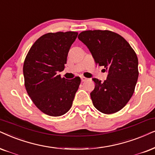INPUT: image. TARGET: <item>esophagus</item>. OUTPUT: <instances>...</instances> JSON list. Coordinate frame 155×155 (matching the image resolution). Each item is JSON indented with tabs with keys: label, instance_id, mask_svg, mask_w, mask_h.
Segmentation results:
<instances>
[{
	"label": "esophagus",
	"instance_id": "1",
	"mask_svg": "<svg viewBox=\"0 0 155 155\" xmlns=\"http://www.w3.org/2000/svg\"><path fill=\"white\" fill-rule=\"evenodd\" d=\"M81 80L82 82H84V81H87V78H86V77H84V76H81Z\"/></svg>",
	"mask_w": 155,
	"mask_h": 155
}]
</instances>
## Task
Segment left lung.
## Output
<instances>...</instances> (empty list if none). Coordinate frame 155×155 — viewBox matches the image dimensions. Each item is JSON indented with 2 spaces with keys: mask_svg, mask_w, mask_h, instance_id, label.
<instances>
[{
  "mask_svg": "<svg viewBox=\"0 0 155 155\" xmlns=\"http://www.w3.org/2000/svg\"><path fill=\"white\" fill-rule=\"evenodd\" d=\"M78 38L91 53L96 64L108 70L106 81L93 79L90 94L95 108L106 114L120 111L134 91L139 76L138 58L125 39L108 30L84 31Z\"/></svg>",
  "mask_w": 155,
  "mask_h": 155,
  "instance_id": "left-lung-1",
  "label": "left lung"
}]
</instances>
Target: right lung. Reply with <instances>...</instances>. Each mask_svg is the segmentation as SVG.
I'll return each instance as SVG.
<instances>
[{
  "label": "right lung",
  "instance_id": "right-lung-1",
  "mask_svg": "<svg viewBox=\"0 0 155 155\" xmlns=\"http://www.w3.org/2000/svg\"><path fill=\"white\" fill-rule=\"evenodd\" d=\"M77 36L74 31L48 33L37 39L25 56V89L37 108L48 116H61L71 109L81 83L79 76L66 79L58 75Z\"/></svg>",
  "mask_w": 155,
  "mask_h": 155
}]
</instances>
